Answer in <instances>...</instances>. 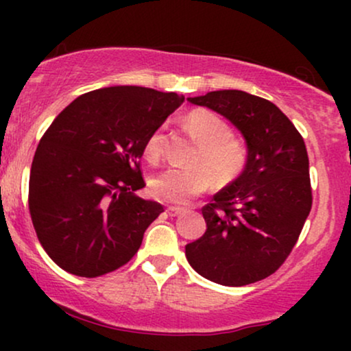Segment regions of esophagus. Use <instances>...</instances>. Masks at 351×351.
<instances>
[{
	"label": "esophagus",
	"mask_w": 351,
	"mask_h": 351,
	"mask_svg": "<svg viewBox=\"0 0 351 351\" xmlns=\"http://www.w3.org/2000/svg\"><path fill=\"white\" fill-rule=\"evenodd\" d=\"M184 211V208H180V206H168L167 208V213L170 216H178V215H181V213Z\"/></svg>",
	"instance_id": "esophagus-1"
}]
</instances>
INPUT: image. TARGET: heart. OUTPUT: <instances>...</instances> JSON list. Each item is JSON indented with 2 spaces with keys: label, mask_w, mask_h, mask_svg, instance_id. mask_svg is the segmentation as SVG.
I'll use <instances>...</instances> for the list:
<instances>
[{
  "label": "heart",
  "mask_w": 351,
  "mask_h": 351,
  "mask_svg": "<svg viewBox=\"0 0 351 351\" xmlns=\"http://www.w3.org/2000/svg\"><path fill=\"white\" fill-rule=\"evenodd\" d=\"M184 127L195 136L198 147L188 167L167 168L150 180V195L165 203H186L216 183L226 186L239 178L247 163V148L243 140L231 135L229 125L206 108H196L184 117ZM150 162L162 156V130L148 136L143 148Z\"/></svg>",
  "instance_id": "obj_1"
}]
</instances>
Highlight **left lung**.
Here are the masks:
<instances>
[{
	"label": "left lung",
	"instance_id": "8db88e82",
	"mask_svg": "<svg viewBox=\"0 0 351 351\" xmlns=\"http://www.w3.org/2000/svg\"><path fill=\"white\" fill-rule=\"evenodd\" d=\"M188 102L217 112L241 132L247 163L203 211L206 232L186 244L199 276L221 285L252 284L284 264L312 208L304 138L279 107L243 90H215Z\"/></svg>",
	"mask_w": 351,
	"mask_h": 351
}]
</instances>
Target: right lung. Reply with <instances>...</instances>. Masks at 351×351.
I'll use <instances>...</instances> for the list:
<instances>
[{
	"instance_id": "1",
	"label": "right lung",
	"mask_w": 351,
	"mask_h": 351,
	"mask_svg": "<svg viewBox=\"0 0 351 351\" xmlns=\"http://www.w3.org/2000/svg\"><path fill=\"white\" fill-rule=\"evenodd\" d=\"M183 95L136 86L87 92L43 135L29 175V213L44 251L64 271L99 277L122 267L163 206L145 186V142Z\"/></svg>"
}]
</instances>
